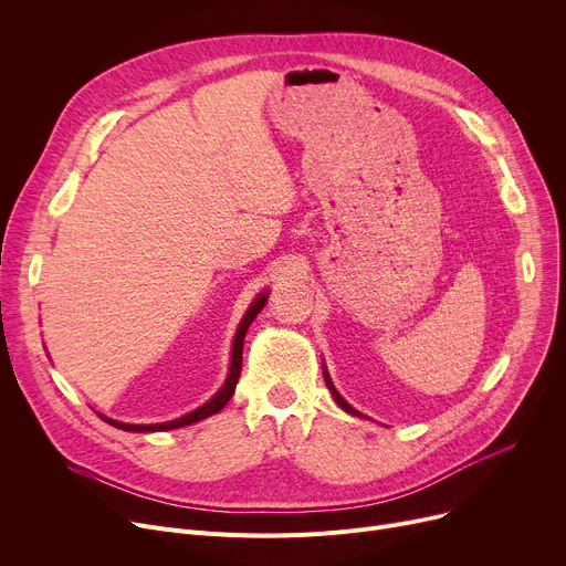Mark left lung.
I'll return each instance as SVG.
<instances>
[{
    "instance_id": "obj_1",
    "label": "left lung",
    "mask_w": 566,
    "mask_h": 566,
    "mask_svg": "<svg viewBox=\"0 0 566 566\" xmlns=\"http://www.w3.org/2000/svg\"><path fill=\"white\" fill-rule=\"evenodd\" d=\"M323 378H325V385H328V390L333 392V397H335V401H337V406L339 408H344L346 412H350V415H358V418H363V415L358 412V410H355L350 403H346V399L335 390V385H333V380H331V376H328V371H325V367H323Z\"/></svg>"
}]
</instances>
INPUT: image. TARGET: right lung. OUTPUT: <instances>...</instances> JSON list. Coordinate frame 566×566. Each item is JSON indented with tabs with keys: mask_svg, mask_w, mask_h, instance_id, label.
<instances>
[{
	"mask_svg": "<svg viewBox=\"0 0 566 566\" xmlns=\"http://www.w3.org/2000/svg\"><path fill=\"white\" fill-rule=\"evenodd\" d=\"M265 301H268V291H263V293L256 295L254 303H252L250 310L245 312L241 325H238L235 337H233V346H231V367H229V376H227L224 385L220 388V392H218L211 401H206L203 406H199V408H195L192 412L184 415V418L171 420V422H160V424H126V422H116V420H112V418H105V415H101V418H103L107 424H112V427H116V429H122V431L146 433V431L181 429V427L195 424V422H199V420H206V418H211V415L220 412V410L227 406V401L233 397L235 382H238V376H241V367H243V339H245V333H248V328H250V323H252V321L256 318V314L263 310Z\"/></svg>",
	"mask_w": 566,
	"mask_h": 566,
	"instance_id": "1",
	"label": "right lung"
}]
</instances>
